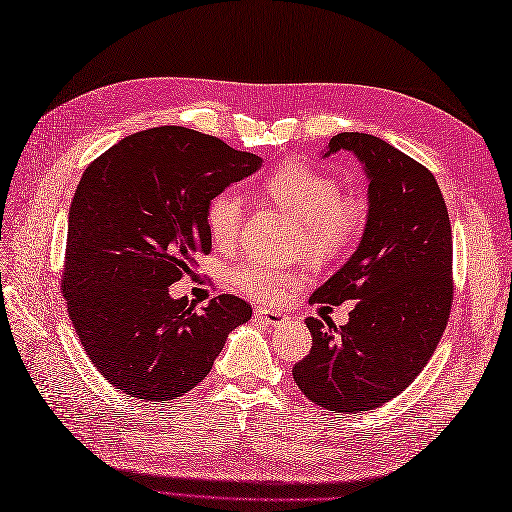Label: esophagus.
Wrapping results in <instances>:
<instances>
[{"label":"esophagus","instance_id":"esophagus-1","mask_svg":"<svg viewBox=\"0 0 512 512\" xmlns=\"http://www.w3.org/2000/svg\"><path fill=\"white\" fill-rule=\"evenodd\" d=\"M255 319L259 323H266V325H281L288 317L281 312H275V310H255Z\"/></svg>","mask_w":512,"mask_h":512}]
</instances>
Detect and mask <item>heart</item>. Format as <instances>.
<instances>
[{"label":"heart","mask_w":512,"mask_h":512,"mask_svg":"<svg viewBox=\"0 0 512 512\" xmlns=\"http://www.w3.org/2000/svg\"><path fill=\"white\" fill-rule=\"evenodd\" d=\"M262 193L277 209L299 222L295 253L323 264L350 248L367 220L363 195L341 191L332 173L308 162H284L262 182ZM244 206L233 191H220L206 204V228L217 248H231L242 226ZM295 270L266 264H242L233 270L235 286L248 297L275 301L299 284Z\"/></svg>","instance_id":"obj_1"}]
</instances>
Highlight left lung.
Here are the masks:
<instances>
[{
    "label": "left lung",
    "instance_id": "left-lung-1",
    "mask_svg": "<svg viewBox=\"0 0 512 512\" xmlns=\"http://www.w3.org/2000/svg\"><path fill=\"white\" fill-rule=\"evenodd\" d=\"M369 176V215L356 253L310 303L356 299L345 325L308 317L310 354L292 367L314 405L358 413L402 394L427 365L453 306V237L433 173L369 134L343 132Z\"/></svg>",
    "mask_w": 512,
    "mask_h": 512
}]
</instances>
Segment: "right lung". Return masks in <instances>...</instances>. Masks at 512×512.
<instances>
[{"label": "right lung", "mask_w": 512, "mask_h": 512, "mask_svg": "<svg viewBox=\"0 0 512 512\" xmlns=\"http://www.w3.org/2000/svg\"><path fill=\"white\" fill-rule=\"evenodd\" d=\"M262 158L195 129L123 138L83 171L68 217L61 292L83 350L107 383L151 402L202 383L253 308L220 295L195 312L169 286L211 253L206 204Z\"/></svg>", "instance_id": "right-lung-1"}]
</instances>
